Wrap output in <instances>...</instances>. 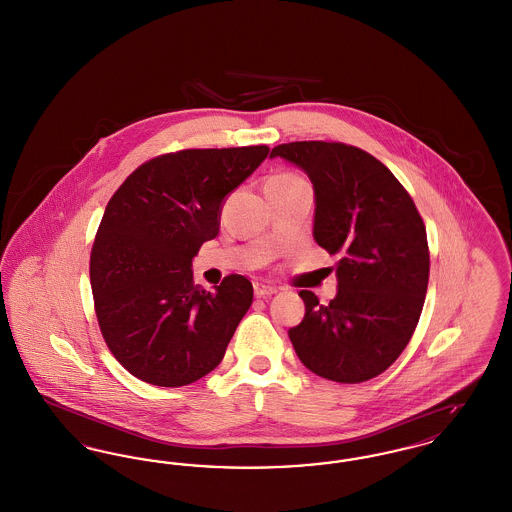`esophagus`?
Here are the masks:
<instances>
[{"mask_svg":"<svg viewBox=\"0 0 512 512\" xmlns=\"http://www.w3.org/2000/svg\"><path fill=\"white\" fill-rule=\"evenodd\" d=\"M253 290H255V295L257 297H270V295H274L276 293V288H272V286H265V284H255L253 286Z\"/></svg>","mask_w":512,"mask_h":512,"instance_id":"34e87169","label":"esophagus"}]
</instances>
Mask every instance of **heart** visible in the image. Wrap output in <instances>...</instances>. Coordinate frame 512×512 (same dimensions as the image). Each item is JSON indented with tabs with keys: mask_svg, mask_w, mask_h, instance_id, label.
<instances>
[{
	"mask_svg": "<svg viewBox=\"0 0 512 512\" xmlns=\"http://www.w3.org/2000/svg\"><path fill=\"white\" fill-rule=\"evenodd\" d=\"M297 176H293V174H276V176H272V178H268V182H274V180H295Z\"/></svg>",
	"mask_w": 512,
	"mask_h": 512,
	"instance_id": "b5f03b06",
	"label": "heart"
}]
</instances>
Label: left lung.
Listing matches in <instances>:
<instances>
[{"label":"left lung","mask_w":512,"mask_h":512,"mask_svg":"<svg viewBox=\"0 0 512 512\" xmlns=\"http://www.w3.org/2000/svg\"><path fill=\"white\" fill-rule=\"evenodd\" d=\"M309 176L315 190L313 238L338 255V293L320 305L301 290L305 317L288 336L299 361L341 384L366 382L403 353L422 313L430 253L411 195L386 165L336 142L272 149Z\"/></svg>","instance_id":"8db88e82"}]
</instances>
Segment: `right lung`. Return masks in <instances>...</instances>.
I'll return each mask as SVG.
<instances>
[{"mask_svg":"<svg viewBox=\"0 0 512 512\" xmlns=\"http://www.w3.org/2000/svg\"><path fill=\"white\" fill-rule=\"evenodd\" d=\"M267 146L184 149L132 172L111 197L90 257L99 328L132 376L188 386L219 366L253 286L230 274L207 292L194 284L199 247L217 238L220 211L267 159Z\"/></svg>","mask_w":512,"mask_h":512,"instance_id":"obj_1","label":"right lung"}]
</instances>
